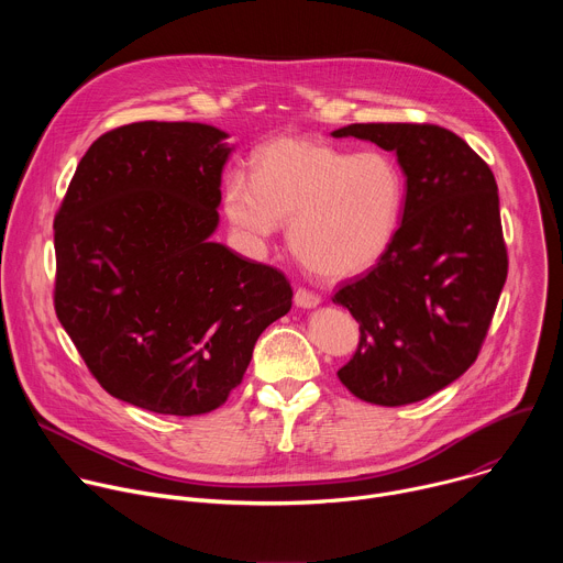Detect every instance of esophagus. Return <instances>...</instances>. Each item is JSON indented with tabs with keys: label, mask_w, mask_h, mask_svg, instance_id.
Wrapping results in <instances>:
<instances>
[{
	"label": "esophagus",
	"mask_w": 563,
	"mask_h": 563,
	"mask_svg": "<svg viewBox=\"0 0 563 563\" xmlns=\"http://www.w3.org/2000/svg\"><path fill=\"white\" fill-rule=\"evenodd\" d=\"M294 302H296V307L311 309V307L320 305V296L313 294V291H309V289H305V287H298L296 294H294Z\"/></svg>",
	"instance_id": "obj_1"
}]
</instances>
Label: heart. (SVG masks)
Segmentation results:
<instances>
[{
    "instance_id": "heart-1",
    "label": "heart",
    "mask_w": 563,
    "mask_h": 563,
    "mask_svg": "<svg viewBox=\"0 0 563 563\" xmlns=\"http://www.w3.org/2000/svg\"><path fill=\"white\" fill-rule=\"evenodd\" d=\"M406 180L385 153H350L285 135L263 144L252 180L231 174L222 209L231 227L265 245L289 220L296 258L320 278H350L380 261L396 235Z\"/></svg>"
}]
</instances>
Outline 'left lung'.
Returning a JSON list of instances; mask_svg holds the SVG:
<instances>
[{"label": "left lung", "instance_id": "8db88e82", "mask_svg": "<svg viewBox=\"0 0 563 563\" xmlns=\"http://www.w3.org/2000/svg\"><path fill=\"white\" fill-rule=\"evenodd\" d=\"M332 135L394 151L406 174L389 250L332 298L361 325L339 378L374 406L417 404L456 380L488 334L508 276L497 183L465 140L437 124H350Z\"/></svg>", "mask_w": 563, "mask_h": 563}]
</instances>
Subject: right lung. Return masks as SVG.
I'll return each mask as SVG.
<instances>
[{"instance_id":"1","label":"right lung","mask_w":563,"mask_h":563,"mask_svg":"<svg viewBox=\"0 0 563 563\" xmlns=\"http://www.w3.org/2000/svg\"><path fill=\"white\" fill-rule=\"evenodd\" d=\"M227 137L200 122L113 129L55 216L62 328L111 396L155 415L220 408L291 309L283 272L211 240Z\"/></svg>"}]
</instances>
